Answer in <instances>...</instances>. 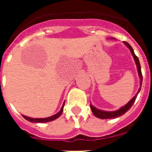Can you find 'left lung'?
<instances>
[{
  "instance_id": "1",
  "label": "left lung",
  "mask_w": 152,
  "mask_h": 152,
  "mask_svg": "<svg viewBox=\"0 0 152 152\" xmlns=\"http://www.w3.org/2000/svg\"><path fill=\"white\" fill-rule=\"evenodd\" d=\"M124 43L126 44L127 46L129 47V49H130L131 51L132 54L133 56L134 57V59H135V63H136V65H137V68H138V72H139V77H140L141 79V82H140V88H139V91L137 92V94H135V96H134L129 102L126 106L122 107L121 109H119L118 110L116 111H113V112H106V111H103V110H98L96 109V107H93L92 105H91V110H92L93 113L94 115L97 118H100V119H114V118H116V117H119V116H122L123 115L124 113H126L127 111L131 108V107L133 105L134 102L135 101V99H136L137 96H138V94L139 93L141 89V87H142V71H141V65H140V62H139V58L135 56V52H134L133 49L132 48L131 45L127 42H124Z\"/></svg>"
}]
</instances>
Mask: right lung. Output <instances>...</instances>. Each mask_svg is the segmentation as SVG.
Listing matches in <instances>:
<instances>
[{
  "mask_svg": "<svg viewBox=\"0 0 152 152\" xmlns=\"http://www.w3.org/2000/svg\"><path fill=\"white\" fill-rule=\"evenodd\" d=\"M64 104L62 105V107H61V109L60 110L59 112L58 113H56V115H54V116H50V117L43 118V119H40V118H39V119H33V118L28 117V116H23H23L24 119H26V120H28V121H29V122H32V123H47V122L52 121V120H54V119H57V118L59 117L63 112V108H64Z\"/></svg>",
  "mask_w": 152,
  "mask_h": 152,
  "instance_id": "obj_1",
  "label": "right lung"
}]
</instances>
